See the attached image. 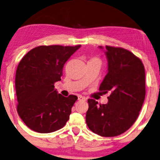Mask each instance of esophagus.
<instances>
[{
    "mask_svg": "<svg viewBox=\"0 0 160 160\" xmlns=\"http://www.w3.org/2000/svg\"><path fill=\"white\" fill-rule=\"evenodd\" d=\"M78 100L79 101H86V98L82 97V95H78Z\"/></svg>",
    "mask_w": 160,
    "mask_h": 160,
    "instance_id": "esophagus-1",
    "label": "esophagus"
}]
</instances>
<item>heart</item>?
<instances>
[{"mask_svg": "<svg viewBox=\"0 0 160 160\" xmlns=\"http://www.w3.org/2000/svg\"><path fill=\"white\" fill-rule=\"evenodd\" d=\"M90 60H98V61H100V60H99L98 58H92V59H91Z\"/></svg>", "mask_w": 160, "mask_h": 160, "instance_id": "b5f03b06", "label": "heart"}]
</instances>
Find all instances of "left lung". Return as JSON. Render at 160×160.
<instances>
[{"label": "left lung", "instance_id": "8db88e82", "mask_svg": "<svg viewBox=\"0 0 160 160\" xmlns=\"http://www.w3.org/2000/svg\"><path fill=\"white\" fill-rule=\"evenodd\" d=\"M106 48L108 69L99 90L111 94L106 104L88 99L86 121L95 134L112 137L125 132L137 120L145 100V74L142 62L131 52L111 46Z\"/></svg>", "mask_w": 160, "mask_h": 160}]
</instances>
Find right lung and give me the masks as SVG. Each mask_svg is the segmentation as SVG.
<instances>
[{"label": "right lung", "mask_w": 160, "mask_h": 160, "mask_svg": "<svg viewBox=\"0 0 160 160\" xmlns=\"http://www.w3.org/2000/svg\"><path fill=\"white\" fill-rule=\"evenodd\" d=\"M80 46H40L30 50L18 63L15 74L17 112L32 131L54 132L69 119L78 97L62 96L54 85L61 80L64 64Z\"/></svg>", "instance_id": "1"}]
</instances>
